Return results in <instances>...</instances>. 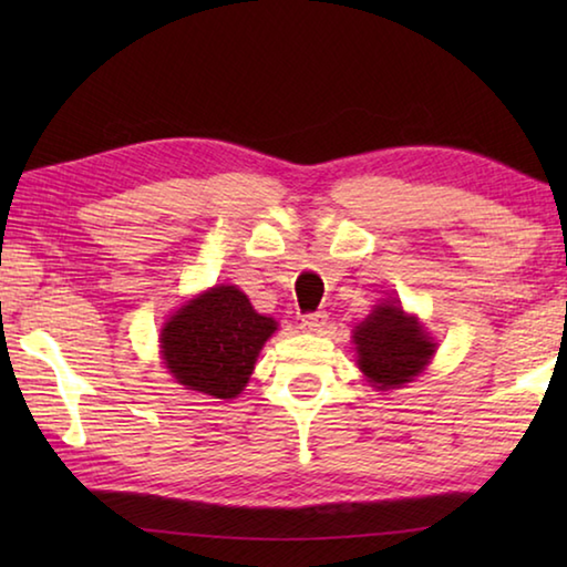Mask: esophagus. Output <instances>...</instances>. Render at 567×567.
<instances>
[{
    "instance_id": "esophagus-1",
    "label": "esophagus",
    "mask_w": 567,
    "mask_h": 567,
    "mask_svg": "<svg viewBox=\"0 0 567 567\" xmlns=\"http://www.w3.org/2000/svg\"><path fill=\"white\" fill-rule=\"evenodd\" d=\"M324 324H328V315L324 312H310L300 318V330L305 332H322Z\"/></svg>"
}]
</instances>
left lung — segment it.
Listing matches in <instances>:
<instances>
[{"label": "left lung", "instance_id": "obj_1", "mask_svg": "<svg viewBox=\"0 0 567 567\" xmlns=\"http://www.w3.org/2000/svg\"><path fill=\"white\" fill-rule=\"evenodd\" d=\"M358 368L375 390L412 382L433 360L437 342L395 300L380 302L352 330Z\"/></svg>", "mask_w": 567, "mask_h": 567}]
</instances>
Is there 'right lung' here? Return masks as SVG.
<instances>
[{
    "mask_svg": "<svg viewBox=\"0 0 567 567\" xmlns=\"http://www.w3.org/2000/svg\"><path fill=\"white\" fill-rule=\"evenodd\" d=\"M275 330L277 322L257 312L239 287L215 285L165 322L159 352L179 385L233 400L245 390L257 354Z\"/></svg>",
    "mask_w": 567,
    "mask_h": 567,
    "instance_id": "right-lung-1",
    "label": "right lung"
}]
</instances>
